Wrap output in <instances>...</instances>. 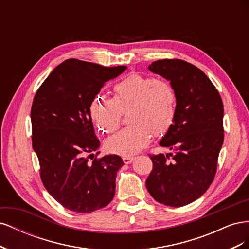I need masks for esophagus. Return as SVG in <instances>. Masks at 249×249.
<instances>
[{
    "mask_svg": "<svg viewBox=\"0 0 249 249\" xmlns=\"http://www.w3.org/2000/svg\"><path fill=\"white\" fill-rule=\"evenodd\" d=\"M133 160H134V157H132V156H124V157H123V161H124L125 164L132 163Z\"/></svg>",
    "mask_w": 249,
    "mask_h": 249,
    "instance_id": "1",
    "label": "esophagus"
}]
</instances>
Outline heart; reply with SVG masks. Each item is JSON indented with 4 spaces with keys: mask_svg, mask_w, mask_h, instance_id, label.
Segmentation results:
<instances>
[{
    "mask_svg": "<svg viewBox=\"0 0 249 249\" xmlns=\"http://www.w3.org/2000/svg\"><path fill=\"white\" fill-rule=\"evenodd\" d=\"M114 97L96 95L90 105V115L96 129L112 133L118 129L122 112L126 111L131 124L106 141L108 150L120 155H133L145 147L152 138L166 133L177 112V91L171 83L133 72L117 82Z\"/></svg>",
    "mask_w": 249,
    "mask_h": 249,
    "instance_id": "1",
    "label": "heart"
}]
</instances>
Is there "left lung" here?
Wrapping results in <instances>:
<instances>
[{
    "label": "left lung",
    "instance_id": "8db88e82",
    "mask_svg": "<svg viewBox=\"0 0 249 249\" xmlns=\"http://www.w3.org/2000/svg\"><path fill=\"white\" fill-rule=\"evenodd\" d=\"M148 70L170 81L178 100L175 120L159 143L171 153L149 155L146 189L158 202L183 207L214 179L224 138L222 100L206 73L184 60H158Z\"/></svg>",
    "mask_w": 249,
    "mask_h": 249
}]
</instances>
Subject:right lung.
Instances as JSON below:
<instances>
[{
	"label": "right lung",
	"instance_id": "add662e5",
	"mask_svg": "<svg viewBox=\"0 0 249 249\" xmlns=\"http://www.w3.org/2000/svg\"><path fill=\"white\" fill-rule=\"evenodd\" d=\"M126 66L67 59L44 80L31 109L32 146L48 192L65 209L90 213L109 205L115 178L124 164L117 155L96 158L90 105L107 81Z\"/></svg>",
	"mask_w": 249,
	"mask_h": 249
}]
</instances>
